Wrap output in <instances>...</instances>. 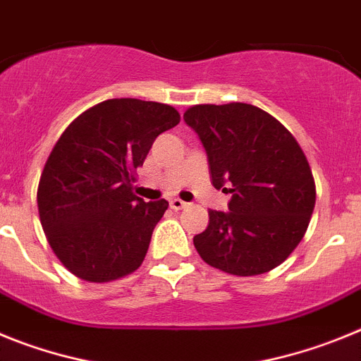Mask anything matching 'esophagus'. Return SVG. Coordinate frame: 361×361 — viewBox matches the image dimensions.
<instances>
[{"label":"esophagus","mask_w":361,"mask_h":361,"mask_svg":"<svg viewBox=\"0 0 361 361\" xmlns=\"http://www.w3.org/2000/svg\"><path fill=\"white\" fill-rule=\"evenodd\" d=\"M188 206V202H184V200L180 199H171L170 200V208L175 209V212H178V209H184Z\"/></svg>","instance_id":"esophagus-1"}]
</instances>
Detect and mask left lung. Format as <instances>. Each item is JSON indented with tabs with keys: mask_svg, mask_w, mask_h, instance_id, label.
Segmentation results:
<instances>
[{
	"mask_svg": "<svg viewBox=\"0 0 361 361\" xmlns=\"http://www.w3.org/2000/svg\"><path fill=\"white\" fill-rule=\"evenodd\" d=\"M184 121L208 153L213 186L231 193L229 212L209 209L208 228L193 237L200 258L237 276L275 269L304 238L317 200L300 145L253 104H195Z\"/></svg>",
	"mask_w": 361,
	"mask_h": 361,
	"instance_id": "left-lung-1",
	"label": "left lung"
}]
</instances>
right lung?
<instances>
[{
    "mask_svg": "<svg viewBox=\"0 0 361 361\" xmlns=\"http://www.w3.org/2000/svg\"><path fill=\"white\" fill-rule=\"evenodd\" d=\"M170 104L108 99L68 124L37 186V209L50 247L86 282H111L142 264L164 199L133 195L135 170L153 141L177 126Z\"/></svg>",
    "mask_w": 361,
    "mask_h": 361,
    "instance_id": "obj_1",
    "label": "right lung"
}]
</instances>
